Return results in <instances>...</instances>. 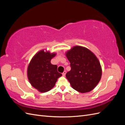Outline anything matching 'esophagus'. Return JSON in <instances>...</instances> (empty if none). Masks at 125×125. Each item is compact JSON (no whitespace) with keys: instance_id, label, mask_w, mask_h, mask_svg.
Returning a JSON list of instances; mask_svg holds the SVG:
<instances>
[{"instance_id":"obj_1","label":"esophagus","mask_w":125,"mask_h":125,"mask_svg":"<svg viewBox=\"0 0 125 125\" xmlns=\"http://www.w3.org/2000/svg\"><path fill=\"white\" fill-rule=\"evenodd\" d=\"M66 74V71H63V73H62V74L63 76H65Z\"/></svg>"}]
</instances>
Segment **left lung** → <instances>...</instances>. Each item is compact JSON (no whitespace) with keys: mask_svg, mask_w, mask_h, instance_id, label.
<instances>
[{"mask_svg":"<svg viewBox=\"0 0 125 125\" xmlns=\"http://www.w3.org/2000/svg\"><path fill=\"white\" fill-rule=\"evenodd\" d=\"M71 70L66 77L73 89L80 93L95 88L102 77V67L96 56L89 49L75 46L66 52Z\"/></svg>","mask_w":125,"mask_h":125,"instance_id":"left-lung-1","label":"left lung"}]
</instances>
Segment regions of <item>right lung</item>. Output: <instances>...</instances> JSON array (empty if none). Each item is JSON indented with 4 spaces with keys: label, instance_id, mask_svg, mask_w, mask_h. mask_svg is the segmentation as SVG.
Instances as JSON below:
<instances>
[{
    "label": "right lung",
    "instance_id": "obj_1",
    "mask_svg": "<svg viewBox=\"0 0 125 125\" xmlns=\"http://www.w3.org/2000/svg\"><path fill=\"white\" fill-rule=\"evenodd\" d=\"M56 55L55 52L41 50L33 57L29 64L27 75L29 82L41 93L51 90L62 75L57 71V66L51 62Z\"/></svg>",
    "mask_w": 125,
    "mask_h": 125
}]
</instances>
